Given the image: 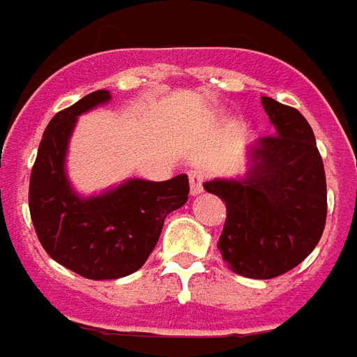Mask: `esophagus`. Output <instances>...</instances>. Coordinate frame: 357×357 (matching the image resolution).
I'll use <instances>...</instances> for the list:
<instances>
[{"mask_svg":"<svg viewBox=\"0 0 357 357\" xmlns=\"http://www.w3.org/2000/svg\"><path fill=\"white\" fill-rule=\"evenodd\" d=\"M205 173L204 171H190V194L192 196H199L204 192Z\"/></svg>","mask_w":357,"mask_h":357,"instance_id":"34e87169","label":"esophagus"}]
</instances>
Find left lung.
Wrapping results in <instances>:
<instances>
[{
    "label": "left lung",
    "mask_w": 357,
    "mask_h": 357,
    "mask_svg": "<svg viewBox=\"0 0 357 357\" xmlns=\"http://www.w3.org/2000/svg\"><path fill=\"white\" fill-rule=\"evenodd\" d=\"M274 137L249 146L241 178H215L204 188L226 204L218 251L228 268L270 280L298 266L321 238L327 184L310 123L295 108L262 96Z\"/></svg>",
    "instance_id": "1"
}]
</instances>
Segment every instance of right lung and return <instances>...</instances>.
<instances>
[{"mask_svg":"<svg viewBox=\"0 0 357 357\" xmlns=\"http://www.w3.org/2000/svg\"><path fill=\"white\" fill-rule=\"evenodd\" d=\"M112 98L98 89L54 116L41 137L30 175V217L47 255L87 280L137 272L160 239L165 217L188 202V176L163 182L129 178L96 196H79L66 155L77 118Z\"/></svg>","mask_w":357,"mask_h":357,"instance_id":"add662e5","label":"right lung"}]
</instances>
